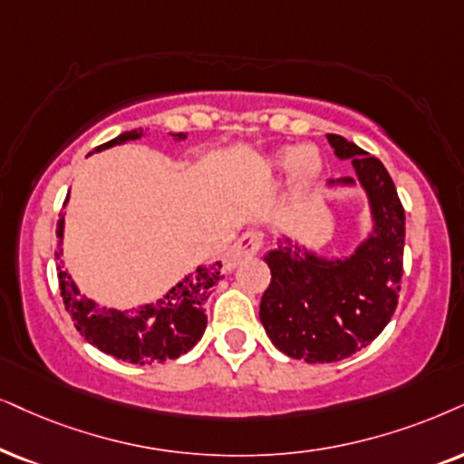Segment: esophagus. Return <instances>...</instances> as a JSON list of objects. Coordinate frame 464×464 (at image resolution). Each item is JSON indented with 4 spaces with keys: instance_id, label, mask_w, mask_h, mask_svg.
I'll return each mask as SVG.
<instances>
[{
    "instance_id": "34e87169",
    "label": "esophagus",
    "mask_w": 464,
    "mask_h": 464,
    "mask_svg": "<svg viewBox=\"0 0 464 464\" xmlns=\"http://www.w3.org/2000/svg\"><path fill=\"white\" fill-rule=\"evenodd\" d=\"M261 248H263V236H261V233H256V231L244 233V236L231 246V250L227 252V267L228 269L237 267L239 263L250 259V256H255Z\"/></svg>"
}]
</instances>
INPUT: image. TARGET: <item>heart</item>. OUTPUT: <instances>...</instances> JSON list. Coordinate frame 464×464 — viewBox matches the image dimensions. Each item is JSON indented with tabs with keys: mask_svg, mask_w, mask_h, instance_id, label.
I'll list each match as a JSON object with an SVG mask.
<instances>
[{
	"mask_svg": "<svg viewBox=\"0 0 464 464\" xmlns=\"http://www.w3.org/2000/svg\"><path fill=\"white\" fill-rule=\"evenodd\" d=\"M313 153L308 148H302L297 151H285V154L278 156V162L280 164H293V175H295V179L300 181V184H308L310 179L314 178L316 171H319L321 162L316 156L310 157L309 154Z\"/></svg>",
	"mask_w": 464,
	"mask_h": 464,
	"instance_id": "obj_1",
	"label": "heart"
}]
</instances>
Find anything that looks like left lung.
<instances>
[{
	"instance_id": "1",
	"label": "left lung",
	"mask_w": 464,
	"mask_h": 464,
	"mask_svg": "<svg viewBox=\"0 0 464 464\" xmlns=\"http://www.w3.org/2000/svg\"><path fill=\"white\" fill-rule=\"evenodd\" d=\"M327 140L355 169V178L327 186L360 184L372 231L349 255L332 259L291 237L278 239V248L266 255L272 283L259 308L274 347L308 363L340 362L371 344L394 314L402 278L404 209L388 169L344 137L327 134Z\"/></svg>"
}]
</instances>
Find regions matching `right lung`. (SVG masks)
I'll use <instances>...</instances> for the list:
<instances>
[{
  "label": "right lung",
  "mask_w": 464,
  "mask_h": 464,
  "mask_svg": "<svg viewBox=\"0 0 464 464\" xmlns=\"http://www.w3.org/2000/svg\"><path fill=\"white\" fill-rule=\"evenodd\" d=\"M143 130L121 132L120 137L107 140L93 151H102L113 145L128 143L143 137ZM173 139H186L184 132L171 134ZM63 201V208H66ZM57 278H60V291L63 306L72 316L74 327L81 336L102 353L113 355L117 360L130 363H156L175 360V357L188 353L201 340L205 327H208V314L203 304L208 302L209 293L220 280L222 263L214 266H198L195 272L186 274L171 291L164 293L160 300L143 304L139 308L117 310L98 306L96 302L83 295L74 285L72 276L63 267L62 261V237H63V216L57 220Z\"/></svg>",
  "instance_id": "add662e5"
}]
</instances>
